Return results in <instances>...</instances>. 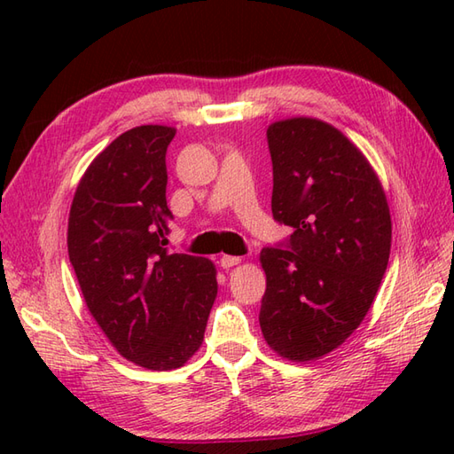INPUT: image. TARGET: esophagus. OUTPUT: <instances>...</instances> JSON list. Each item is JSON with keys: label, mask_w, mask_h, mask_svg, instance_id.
I'll return each mask as SVG.
<instances>
[{"label": "esophagus", "mask_w": 454, "mask_h": 454, "mask_svg": "<svg viewBox=\"0 0 454 454\" xmlns=\"http://www.w3.org/2000/svg\"><path fill=\"white\" fill-rule=\"evenodd\" d=\"M218 263H220L222 269H230V267H234V265H238V263H242V257H236V255H222Z\"/></svg>", "instance_id": "34e87169"}]
</instances>
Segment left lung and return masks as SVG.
Returning <instances> with one entry per match:
<instances>
[{
  "mask_svg": "<svg viewBox=\"0 0 454 454\" xmlns=\"http://www.w3.org/2000/svg\"><path fill=\"white\" fill-rule=\"evenodd\" d=\"M267 144L273 218L294 232L259 255L267 277L259 325L277 355L314 361L369 312L390 257V208L369 160L332 124L277 121Z\"/></svg>",
  "mask_w": 454,
  "mask_h": 454,
  "instance_id": "obj_1",
  "label": "left lung"
}]
</instances>
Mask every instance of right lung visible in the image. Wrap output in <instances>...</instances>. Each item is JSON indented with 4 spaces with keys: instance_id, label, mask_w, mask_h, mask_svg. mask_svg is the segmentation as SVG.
<instances>
[{
    "instance_id": "1",
    "label": "right lung",
    "mask_w": 454,
    "mask_h": 454,
    "mask_svg": "<svg viewBox=\"0 0 454 454\" xmlns=\"http://www.w3.org/2000/svg\"><path fill=\"white\" fill-rule=\"evenodd\" d=\"M173 137L161 124L122 132L85 169L67 218V255L91 316L124 359L150 371L195 355L218 293L212 262L163 247Z\"/></svg>"
}]
</instances>
